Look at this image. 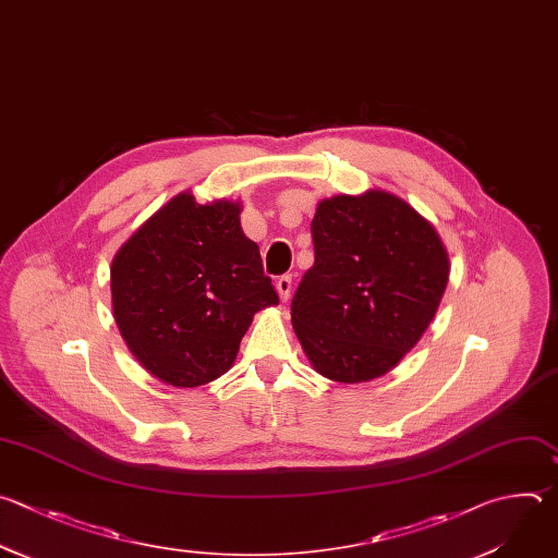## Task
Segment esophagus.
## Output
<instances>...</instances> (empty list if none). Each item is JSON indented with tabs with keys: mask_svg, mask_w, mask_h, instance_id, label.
Wrapping results in <instances>:
<instances>
[{
	"mask_svg": "<svg viewBox=\"0 0 558 558\" xmlns=\"http://www.w3.org/2000/svg\"><path fill=\"white\" fill-rule=\"evenodd\" d=\"M291 287H293L291 276H280V278H278V282H276V291H278V295H280V300H282V302H287V300H289V295H291Z\"/></svg>",
	"mask_w": 558,
	"mask_h": 558,
	"instance_id": "esophagus-1",
	"label": "esophagus"
}]
</instances>
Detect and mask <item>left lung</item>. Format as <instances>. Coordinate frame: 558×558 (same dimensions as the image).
<instances>
[{
    "label": "left lung",
    "mask_w": 558,
    "mask_h": 558,
    "mask_svg": "<svg viewBox=\"0 0 558 558\" xmlns=\"http://www.w3.org/2000/svg\"><path fill=\"white\" fill-rule=\"evenodd\" d=\"M311 234L315 263L291 300L308 361L339 384L384 377L438 311L449 280L440 236L384 191L319 202Z\"/></svg>",
    "instance_id": "left-lung-1"
}]
</instances>
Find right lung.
<instances>
[{
  "mask_svg": "<svg viewBox=\"0 0 558 558\" xmlns=\"http://www.w3.org/2000/svg\"><path fill=\"white\" fill-rule=\"evenodd\" d=\"M241 204L179 193L111 263L113 317L133 356L159 381L197 388L226 375L254 313L278 304Z\"/></svg>",
  "mask_w": 558,
  "mask_h": 558,
  "instance_id": "right-lung-1",
  "label": "right lung"
}]
</instances>
